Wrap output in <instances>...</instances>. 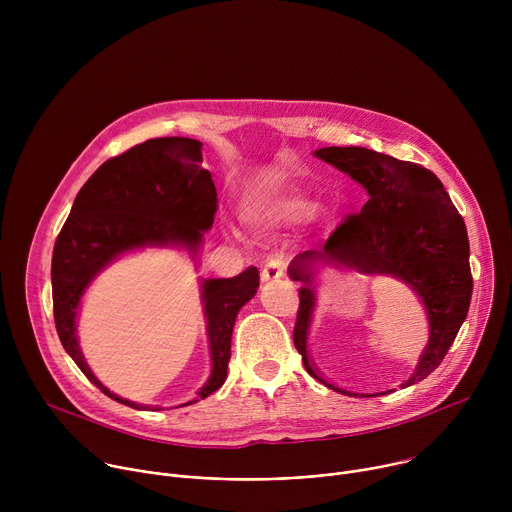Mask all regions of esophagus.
Returning <instances> with one entry per match:
<instances>
[{
    "instance_id": "obj_1",
    "label": "esophagus",
    "mask_w": 512,
    "mask_h": 512,
    "mask_svg": "<svg viewBox=\"0 0 512 512\" xmlns=\"http://www.w3.org/2000/svg\"><path fill=\"white\" fill-rule=\"evenodd\" d=\"M279 277H283V261L277 257H271L261 269V281H275Z\"/></svg>"
}]
</instances>
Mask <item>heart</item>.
<instances>
[{
    "label": "heart",
    "instance_id": "1",
    "mask_svg": "<svg viewBox=\"0 0 512 512\" xmlns=\"http://www.w3.org/2000/svg\"><path fill=\"white\" fill-rule=\"evenodd\" d=\"M316 212L314 202L302 196H281L271 202H263L247 208L245 223L257 233H271L285 227L306 223Z\"/></svg>",
    "mask_w": 512,
    "mask_h": 512
}]
</instances>
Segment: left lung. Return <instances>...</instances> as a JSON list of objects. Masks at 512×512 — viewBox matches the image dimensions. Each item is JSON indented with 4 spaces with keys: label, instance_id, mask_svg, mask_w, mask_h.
Masks as SVG:
<instances>
[{
    "label": "left lung",
    "instance_id": "left-lung-1",
    "mask_svg": "<svg viewBox=\"0 0 512 512\" xmlns=\"http://www.w3.org/2000/svg\"><path fill=\"white\" fill-rule=\"evenodd\" d=\"M314 156L356 180L369 192V202L346 216L320 251H304L287 267L289 277L300 283L294 344L304 367L328 389L356 397L326 383L308 356L318 267L334 265L367 275H393L421 298L429 320V342L415 373L401 387L415 385L440 367L468 316L472 273L464 218L440 178L419 164L367 148H322Z\"/></svg>",
    "mask_w": 512,
    "mask_h": 512
}]
</instances>
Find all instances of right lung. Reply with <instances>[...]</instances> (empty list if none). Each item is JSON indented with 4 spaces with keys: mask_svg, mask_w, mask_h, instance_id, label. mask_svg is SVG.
Listing matches in <instances>:
<instances>
[{
    "mask_svg": "<svg viewBox=\"0 0 512 512\" xmlns=\"http://www.w3.org/2000/svg\"><path fill=\"white\" fill-rule=\"evenodd\" d=\"M214 212L216 188L202 168V143L190 137L143 141L107 160L79 190L52 253L54 322L64 350L107 397L133 409H150L111 393L89 369L77 340V314L89 283L119 255L135 249L172 245L194 255L214 223ZM257 287V267L237 277L202 281L212 373L198 397L184 405L223 387L237 314Z\"/></svg>",
    "mask_w": 512,
    "mask_h": 512,
    "instance_id": "1",
    "label": "right lung"
}]
</instances>
